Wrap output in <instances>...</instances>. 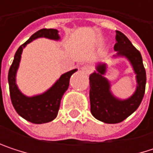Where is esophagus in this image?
<instances>
[{"label": "esophagus", "instance_id": "34e87169", "mask_svg": "<svg viewBox=\"0 0 153 153\" xmlns=\"http://www.w3.org/2000/svg\"><path fill=\"white\" fill-rule=\"evenodd\" d=\"M92 70V67L90 65H84L81 67V72L85 74H88Z\"/></svg>", "mask_w": 153, "mask_h": 153}]
</instances>
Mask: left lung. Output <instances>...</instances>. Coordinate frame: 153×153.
Here are the masks:
<instances>
[{
	"label": "left lung",
	"instance_id": "left-lung-1",
	"mask_svg": "<svg viewBox=\"0 0 153 153\" xmlns=\"http://www.w3.org/2000/svg\"><path fill=\"white\" fill-rule=\"evenodd\" d=\"M115 39L114 50L117 54L114 56H124L129 61L137 84L135 93L130 97L119 99L112 95L110 81L104 76L106 73V65H97V71L89 76L90 111L97 120L108 124L123 121L137 109L143 100L146 84V73L141 53L121 32L116 31Z\"/></svg>",
	"mask_w": 153,
	"mask_h": 153
}]
</instances>
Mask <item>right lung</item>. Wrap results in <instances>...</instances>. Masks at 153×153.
I'll list each match as a JSON object with an SVG mask.
<instances>
[{
    "label": "right lung",
    "instance_id": "right-lung-1",
    "mask_svg": "<svg viewBox=\"0 0 153 153\" xmlns=\"http://www.w3.org/2000/svg\"><path fill=\"white\" fill-rule=\"evenodd\" d=\"M48 38L50 40L58 41L60 36L56 29H41L33 33L29 40L22 44L16 50L14 60L9 71L8 80L10 86V94L12 105L16 111L25 120L34 123L42 124L53 120L58 113L62 97L69 87L70 78L74 74L77 69L69 71L55 82V84L47 90L46 92L34 97L25 96L17 88L16 83V75L19 66L21 54L23 48L28 43L37 38Z\"/></svg>",
    "mask_w": 153,
    "mask_h": 153
}]
</instances>
